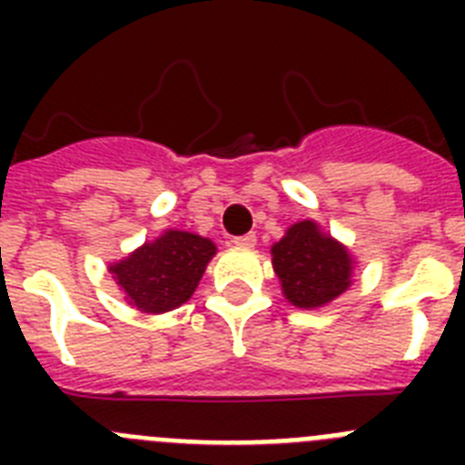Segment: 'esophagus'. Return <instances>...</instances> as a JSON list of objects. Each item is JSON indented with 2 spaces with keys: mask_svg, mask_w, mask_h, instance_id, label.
Wrapping results in <instances>:
<instances>
[{
  "mask_svg": "<svg viewBox=\"0 0 465 465\" xmlns=\"http://www.w3.org/2000/svg\"><path fill=\"white\" fill-rule=\"evenodd\" d=\"M232 244H235L237 249H253V246H256V235H253V232H249V235L235 237V240H232Z\"/></svg>",
  "mask_w": 465,
  "mask_h": 465,
  "instance_id": "1",
  "label": "esophagus"
}]
</instances>
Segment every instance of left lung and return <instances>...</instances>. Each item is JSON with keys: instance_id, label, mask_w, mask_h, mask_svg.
<instances>
[{"instance_id": "8db88e82", "label": "left lung", "mask_w": 465, "mask_h": 465, "mask_svg": "<svg viewBox=\"0 0 465 465\" xmlns=\"http://www.w3.org/2000/svg\"><path fill=\"white\" fill-rule=\"evenodd\" d=\"M272 268L283 298L300 310H319L351 286L356 261L347 246L316 221L291 225L272 249Z\"/></svg>"}]
</instances>
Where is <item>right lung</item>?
<instances>
[{
    "label": "right lung",
    "mask_w": 465,
    "mask_h": 465,
    "mask_svg": "<svg viewBox=\"0 0 465 465\" xmlns=\"http://www.w3.org/2000/svg\"><path fill=\"white\" fill-rule=\"evenodd\" d=\"M213 256L216 244L209 237L170 228L111 262L109 272L127 305L143 314H165L195 293Z\"/></svg>",
    "instance_id": "obj_1"
}]
</instances>
